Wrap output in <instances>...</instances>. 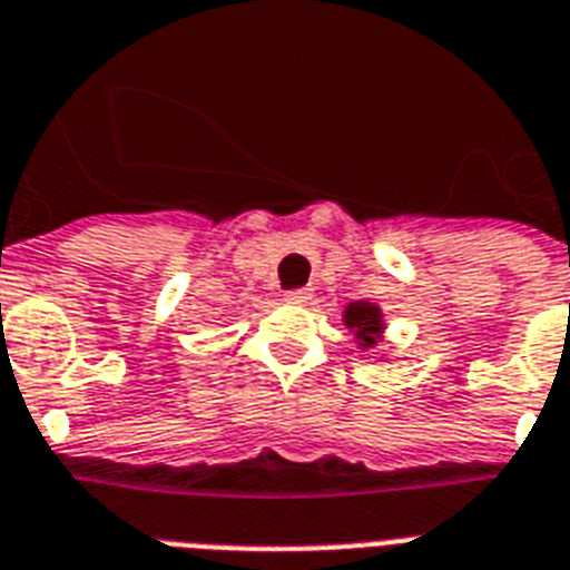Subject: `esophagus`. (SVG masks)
Instances as JSON below:
<instances>
[{
	"label": "esophagus",
	"instance_id": "34e87169",
	"mask_svg": "<svg viewBox=\"0 0 570 570\" xmlns=\"http://www.w3.org/2000/svg\"><path fill=\"white\" fill-rule=\"evenodd\" d=\"M286 301H289V304H307L309 289H289V293H286Z\"/></svg>",
	"mask_w": 570,
	"mask_h": 570
}]
</instances>
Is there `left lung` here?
Returning a JSON list of instances; mask_svg holds the SVG:
<instances>
[{"instance_id": "obj_1", "label": "left lung", "mask_w": 570, "mask_h": 570, "mask_svg": "<svg viewBox=\"0 0 570 570\" xmlns=\"http://www.w3.org/2000/svg\"><path fill=\"white\" fill-rule=\"evenodd\" d=\"M342 322L348 331H354L360 348H374L383 340L386 322H383V309L372 301H351L348 307L342 309Z\"/></svg>"}]
</instances>
